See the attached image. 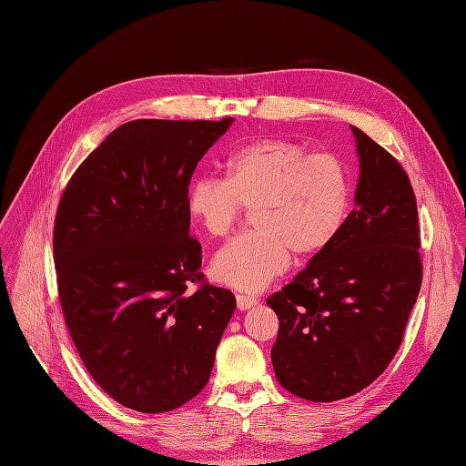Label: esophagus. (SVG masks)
<instances>
[{"label":"esophagus","mask_w":466,"mask_h":466,"mask_svg":"<svg viewBox=\"0 0 466 466\" xmlns=\"http://www.w3.org/2000/svg\"><path fill=\"white\" fill-rule=\"evenodd\" d=\"M236 302H238V309H241V311L251 309L253 306L258 304V300L255 297H249V295H238Z\"/></svg>","instance_id":"1"}]
</instances>
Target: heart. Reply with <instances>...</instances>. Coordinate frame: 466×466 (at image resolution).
Wrapping results in <instances>:
<instances>
[{
  "label": "heart",
  "mask_w": 466,
  "mask_h": 466,
  "mask_svg": "<svg viewBox=\"0 0 466 466\" xmlns=\"http://www.w3.org/2000/svg\"><path fill=\"white\" fill-rule=\"evenodd\" d=\"M225 179L198 177L187 192V215L209 238H225L243 208L253 209V232L220 249L209 266L217 283L258 292L281 276L290 253H323L344 228L351 208L348 167L329 153L264 137L234 149Z\"/></svg>",
  "instance_id": "heart-1"
}]
</instances>
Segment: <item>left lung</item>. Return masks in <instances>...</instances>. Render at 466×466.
<instances>
[{
    "label": "left lung",
    "mask_w": 466,
    "mask_h": 466,
    "mask_svg": "<svg viewBox=\"0 0 466 466\" xmlns=\"http://www.w3.org/2000/svg\"><path fill=\"white\" fill-rule=\"evenodd\" d=\"M355 209L323 253L266 300L279 317L272 364L306 400L348 399L393 360L421 289L418 204L402 166L351 127Z\"/></svg>",
    "instance_id": "1"
}]
</instances>
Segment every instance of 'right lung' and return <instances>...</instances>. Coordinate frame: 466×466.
Returning a JSON list of instances; mask_svg holds the SVG:
<instances>
[{
	"label": "right lung",
	"mask_w": 466,
	"mask_h": 466,
	"mask_svg": "<svg viewBox=\"0 0 466 466\" xmlns=\"http://www.w3.org/2000/svg\"><path fill=\"white\" fill-rule=\"evenodd\" d=\"M234 118H139L113 130L67 183L55 220L58 297L88 374L118 404L164 413L206 387L236 309L202 285L190 177Z\"/></svg>",
	"instance_id": "1"
}]
</instances>
